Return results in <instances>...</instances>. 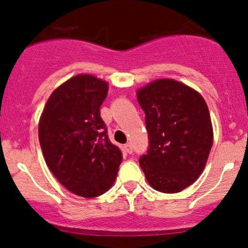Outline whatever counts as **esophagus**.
<instances>
[{"mask_svg": "<svg viewBox=\"0 0 248 248\" xmlns=\"http://www.w3.org/2000/svg\"><path fill=\"white\" fill-rule=\"evenodd\" d=\"M124 150H126V152H127L128 154H129V155H130V154H133V148H132V146H130L129 143L124 144Z\"/></svg>", "mask_w": 248, "mask_h": 248, "instance_id": "esophagus-1", "label": "esophagus"}]
</instances>
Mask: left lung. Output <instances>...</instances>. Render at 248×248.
<instances>
[{"label":"left lung","mask_w":248,"mask_h":248,"mask_svg":"<svg viewBox=\"0 0 248 248\" xmlns=\"http://www.w3.org/2000/svg\"><path fill=\"white\" fill-rule=\"evenodd\" d=\"M146 114L149 149L141 169L153 189L176 193L197 181L209 158L213 128L204 98L173 79H156L136 91Z\"/></svg>","instance_id":"obj_1"}]
</instances>
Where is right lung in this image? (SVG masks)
I'll use <instances>...</instances> for the list:
<instances>
[{
	"label": "right lung",
	"instance_id": "obj_1",
	"mask_svg": "<svg viewBox=\"0 0 248 248\" xmlns=\"http://www.w3.org/2000/svg\"><path fill=\"white\" fill-rule=\"evenodd\" d=\"M107 92V81L77 75L51 93L39 118L38 138L46 166L62 186L80 197L108 191L122 161L100 118Z\"/></svg>",
	"mask_w": 248,
	"mask_h": 248
}]
</instances>
